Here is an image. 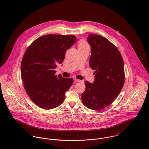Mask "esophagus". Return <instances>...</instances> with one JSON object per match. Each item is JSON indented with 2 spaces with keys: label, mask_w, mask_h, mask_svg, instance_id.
I'll return each instance as SVG.
<instances>
[{
  "label": "esophagus",
  "mask_w": 149,
  "mask_h": 149,
  "mask_svg": "<svg viewBox=\"0 0 149 149\" xmlns=\"http://www.w3.org/2000/svg\"><path fill=\"white\" fill-rule=\"evenodd\" d=\"M74 80H75L76 82H81V81H82L81 80H79V79H77V78H75V79H74Z\"/></svg>",
  "instance_id": "esophagus-1"
}]
</instances>
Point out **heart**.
<instances>
[{"mask_svg": "<svg viewBox=\"0 0 149 149\" xmlns=\"http://www.w3.org/2000/svg\"><path fill=\"white\" fill-rule=\"evenodd\" d=\"M88 47H89L88 45L85 40H83L79 43L78 48H88Z\"/></svg>", "mask_w": 149, "mask_h": 149, "instance_id": "obj_1", "label": "heart"}]
</instances>
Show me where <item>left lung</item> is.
<instances>
[{"instance_id": "1", "label": "left lung", "mask_w": 149, "mask_h": 149, "mask_svg": "<svg viewBox=\"0 0 149 149\" xmlns=\"http://www.w3.org/2000/svg\"><path fill=\"white\" fill-rule=\"evenodd\" d=\"M87 41L91 47L89 65L95 70V81H85L82 101L87 108L99 111L110 105L122 90L125 79L124 63L118 48L106 38L91 33Z\"/></svg>"}]
</instances>
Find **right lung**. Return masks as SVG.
Wrapping results in <instances>:
<instances>
[{
	"label": "right lung",
	"mask_w": 149,
	"mask_h": 149,
	"mask_svg": "<svg viewBox=\"0 0 149 149\" xmlns=\"http://www.w3.org/2000/svg\"><path fill=\"white\" fill-rule=\"evenodd\" d=\"M75 35L48 34L35 40L26 50L21 62V77L27 95L38 107L50 110L65 100L72 78L55 75L54 69L75 43Z\"/></svg>",
	"instance_id": "right-lung-1"
}]
</instances>
